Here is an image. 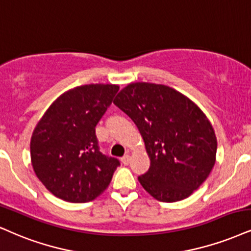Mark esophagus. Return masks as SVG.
<instances>
[{"label": "esophagus", "mask_w": 251, "mask_h": 251, "mask_svg": "<svg viewBox=\"0 0 251 251\" xmlns=\"http://www.w3.org/2000/svg\"><path fill=\"white\" fill-rule=\"evenodd\" d=\"M121 162L125 164V165H128V164L130 163V156H129V154H126V156H123L122 158H121Z\"/></svg>", "instance_id": "1"}]
</instances>
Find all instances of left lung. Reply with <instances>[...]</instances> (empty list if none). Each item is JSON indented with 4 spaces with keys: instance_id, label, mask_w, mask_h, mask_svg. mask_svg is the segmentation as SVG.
<instances>
[{
    "instance_id": "8db88e82",
    "label": "left lung",
    "mask_w": 251,
    "mask_h": 251,
    "mask_svg": "<svg viewBox=\"0 0 251 251\" xmlns=\"http://www.w3.org/2000/svg\"><path fill=\"white\" fill-rule=\"evenodd\" d=\"M137 126L150 157L138 177L154 199L175 202L190 197L215 163L218 142L197 104L164 85L130 83L114 101Z\"/></svg>"
}]
</instances>
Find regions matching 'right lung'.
Segmentation results:
<instances>
[{"label": "right lung", "instance_id": "right-lung-1", "mask_svg": "<svg viewBox=\"0 0 251 251\" xmlns=\"http://www.w3.org/2000/svg\"><path fill=\"white\" fill-rule=\"evenodd\" d=\"M119 92L115 85L79 86L46 110L31 137L33 170L43 185L69 202H89L108 187L120 160L100 151L95 126Z\"/></svg>", "mask_w": 251, "mask_h": 251}]
</instances>
